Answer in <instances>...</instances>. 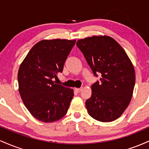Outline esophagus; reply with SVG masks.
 I'll use <instances>...</instances> for the list:
<instances>
[{"label":"esophagus","mask_w":149,"mask_h":149,"mask_svg":"<svg viewBox=\"0 0 149 149\" xmlns=\"http://www.w3.org/2000/svg\"><path fill=\"white\" fill-rule=\"evenodd\" d=\"M75 90H76L77 92H80L82 91V90H83V88H75Z\"/></svg>","instance_id":"1"}]
</instances>
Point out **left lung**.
Masks as SVG:
<instances>
[{"label":"left lung","mask_w":149,"mask_h":149,"mask_svg":"<svg viewBox=\"0 0 149 149\" xmlns=\"http://www.w3.org/2000/svg\"><path fill=\"white\" fill-rule=\"evenodd\" d=\"M77 47L100 81L92 85L91 97L85 102L89 115L101 122H111L123 113L130 102L135 72L127 54L109 36H92L78 40Z\"/></svg>","instance_id":"8db88e82"}]
</instances>
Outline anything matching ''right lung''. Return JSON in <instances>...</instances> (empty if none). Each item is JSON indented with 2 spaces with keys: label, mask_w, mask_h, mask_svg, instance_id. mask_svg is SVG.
<instances>
[{
  "label": "right lung",
  "mask_w": 149,
  "mask_h": 149,
  "mask_svg": "<svg viewBox=\"0 0 149 149\" xmlns=\"http://www.w3.org/2000/svg\"><path fill=\"white\" fill-rule=\"evenodd\" d=\"M76 40H44L31 49L18 71L19 92L34 118L52 123L64 117L73 99L72 89L56 84Z\"/></svg>",
  "instance_id": "right-lung-1"
}]
</instances>
